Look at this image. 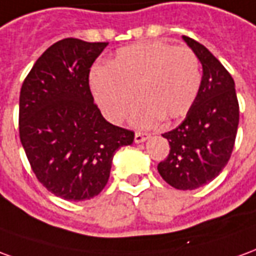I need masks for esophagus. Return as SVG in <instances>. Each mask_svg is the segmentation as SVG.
I'll use <instances>...</instances> for the list:
<instances>
[{
  "label": "esophagus",
  "instance_id": "1",
  "mask_svg": "<svg viewBox=\"0 0 256 256\" xmlns=\"http://www.w3.org/2000/svg\"><path fill=\"white\" fill-rule=\"evenodd\" d=\"M148 136H150L148 134L136 132V134H135V138H134V140H135V143H142V142H144V140H148Z\"/></svg>",
  "mask_w": 256,
  "mask_h": 256
}]
</instances>
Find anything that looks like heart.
I'll return each mask as SVG.
<instances>
[{
	"mask_svg": "<svg viewBox=\"0 0 256 256\" xmlns=\"http://www.w3.org/2000/svg\"><path fill=\"white\" fill-rule=\"evenodd\" d=\"M90 85L98 106L113 122L124 118L136 94L140 100L131 122L148 128L160 118L174 121L188 114L200 90V63L189 48L139 42L120 50L108 67H94Z\"/></svg>",
	"mask_w": 256,
	"mask_h": 256,
	"instance_id": "1",
	"label": "heart"
}]
</instances>
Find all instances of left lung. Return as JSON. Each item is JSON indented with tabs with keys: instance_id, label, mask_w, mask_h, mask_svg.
Masks as SVG:
<instances>
[{
	"instance_id": "1",
	"label": "left lung",
	"mask_w": 256,
	"mask_h": 256,
	"mask_svg": "<svg viewBox=\"0 0 256 256\" xmlns=\"http://www.w3.org/2000/svg\"><path fill=\"white\" fill-rule=\"evenodd\" d=\"M202 66L198 95L182 124L162 136L170 154L157 170L172 188L193 190L222 172L234 146L238 102L229 72L204 45L182 36Z\"/></svg>"
}]
</instances>
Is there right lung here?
Masks as SVG:
<instances>
[{
    "label": "right lung",
    "mask_w": 256,
    "mask_h": 256,
    "mask_svg": "<svg viewBox=\"0 0 256 256\" xmlns=\"http://www.w3.org/2000/svg\"><path fill=\"white\" fill-rule=\"evenodd\" d=\"M106 46L60 40L38 58L22 85L20 142L38 180L63 200L99 194L114 153L134 142V132L104 120L90 94V68Z\"/></svg>",
    "instance_id": "right-lung-1"
}]
</instances>
